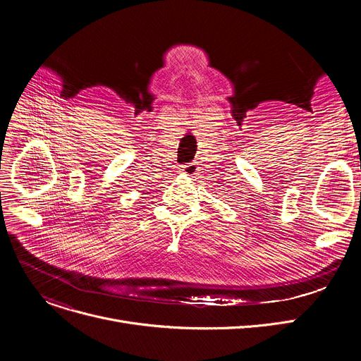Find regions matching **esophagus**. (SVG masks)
<instances>
[{
  "label": "esophagus",
  "mask_w": 361,
  "mask_h": 361,
  "mask_svg": "<svg viewBox=\"0 0 361 361\" xmlns=\"http://www.w3.org/2000/svg\"><path fill=\"white\" fill-rule=\"evenodd\" d=\"M197 171H199L197 164H187V165L181 166V173L187 177H192V178H195V176L197 174Z\"/></svg>",
  "instance_id": "obj_1"
}]
</instances>
